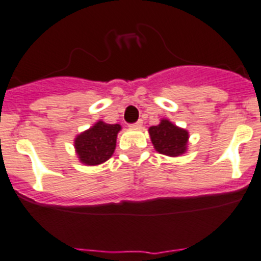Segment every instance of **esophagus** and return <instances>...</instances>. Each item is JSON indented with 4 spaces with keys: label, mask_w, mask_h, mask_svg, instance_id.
Here are the masks:
<instances>
[{
    "label": "esophagus",
    "mask_w": 261,
    "mask_h": 261,
    "mask_svg": "<svg viewBox=\"0 0 261 261\" xmlns=\"http://www.w3.org/2000/svg\"><path fill=\"white\" fill-rule=\"evenodd\" d=\"M143 126V122H142V119H140V121H138V122H135V123H131L130 125V127L131 128H140Z\"/></svg>",
    "instance_id": "34e87169"
}]
</instances>
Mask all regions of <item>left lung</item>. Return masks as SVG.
<instances>
[{
    "instance_id": "left-lung-1",
    "label": "left lung",
    "mask_w": 261,
    "mask_h": 261,
    "mask_svg": "<svg viewBox=\"0 0 261 261\" xmlns=\"http://www.w3.org/2000/svg\"><path fill=\"white\" fill-rule=\"evenodd\" d=\"M150 140L158 153L170 157H177L187 152L189 134L184 128L177 127L169 119H161L160 125L149 127Z\"/></svg>"
}]
</instances>
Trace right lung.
I'll return each mask as SVG.
<instances>
[{
    "label": "right lung",
    "mask_w": 261,
    "mask_h": 261,
    "mask_svg": "<svg viewBox=\"0 0 261 261\" xmlns=\"http://www.w3.org/2000/svg\"><path fill=\"white\" fill-rule=\"evenodd\" d=\"M121 126L118 123L111 125L97 121L89 130L77 135L74 148L82 164L96 166L108 161L116 149L117 134Z\"/></svg>",
    "instance_id": "obj_1"
}]
</instances>
